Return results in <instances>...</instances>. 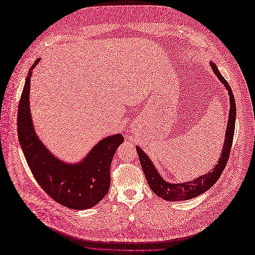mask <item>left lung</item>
Here are the masks:
<instances>
[{
	"instance_id": "1",
	"label": "left lung",
	"mask_w": 255,
	"mask_h": 255,
	"mask_svg": "<svg viewBox=\"0 0 255 255\" xmlns=\"http://www.w3.org/2000/svg\"><path fill=\"white\" fill-rule=\"evenodd\" d=\"M210 65L213 69L215 75L217 76L219 81L223 84V86L228 90L230 97V112H229V120L226 130V138L223 142L221 155L219 156L218 163L215 165L212 169V171H208L205 174L198 176L197 179H194L188 182L183 183H170L166 181L163 176L160 175L157 169L154 166L153 161L148 156V154L143 152L142 149L136 145V151L139 157L140 165L146 181L149 183L150 188L153 190L154 194H156L161 199L167 200V201L176 202V201H185V200H190L196 198L200 195L204 194L206 190L210 189L213 185L218 181L219 176L221 175L223 169L226 168L228 163L229 155L231 152V146H232L233 137H234V129H235V120H236V105L233 91L229 86L228 82L223 78L219 72L217 66L213 61H210Z\"/></svg>"
}]
</instances>
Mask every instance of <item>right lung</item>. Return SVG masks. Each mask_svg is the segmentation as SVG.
Here are the masks:
<instances>
[{"instance_id":"add662e5","label":"right lung","mask_w":255,"mask_h":255,"mask_svg":"<svg viewBox=\"0 0 255 255\" xmlns=\"http://www.w3.org/2000/svg\"><path fill=\"white\" fill-rule=\"evenodd\" d=\"M30 67L18 107V138L28 167L40 187L57 203L72 210H88L106 196L111 185V164L125 138L107 136L76 163L56 157L38 137L29 109Z\"/></svg>"}]
</instances>
